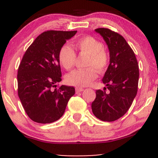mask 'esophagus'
<instances>
[{"label": "esophagus", "instance_id": "obj_1", "mask_svg": "<svg viewBox=\"0 0 158 158\" xmlns=\"http://www.w3.org/2000/svg\"><path fill=\"white\" fill-rule=\"evenodd\" d=\"M84 90V88H76V91L77 92H81Z\"/></svg>", "mask_w": 158, "mask_h": 158}]
</instances>
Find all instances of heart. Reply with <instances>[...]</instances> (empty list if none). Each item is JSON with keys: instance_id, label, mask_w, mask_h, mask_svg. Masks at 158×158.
<instances>
[{"instance_id": "obj_1", "label": "heart", "mask_w": 158, "mask_h": 158, "mask_svg": "<svg viewBox=\"0 0 158 158\" xmlns=\"http://www.w3.org/2000/svg\"><path fill=\"white\" fill-rule=\"evenodd\" d=\"M73 46L81 53L88 55L86 66L90 67L85 70H74L67 74L65 81L68 85L81 88L91 85L97 78L98 71L102 73L108 64V54L103 49V44L92 36H84L75 40ZM74 50L68 45H63L59 52V61L66 70H70L76 63ZM96 68L95 69V68Z\"/></svg>"}]
</instances>
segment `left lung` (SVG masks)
Masks as SVG:
<instances>
[{
  "instance_id": "1",
  "label": "left lung",
  "mask_w": 158,
  "mask_h": 158,
  "mask_svg": "<svg viewBox=\"0 0 158 158\" xmlns=\"http://www.w3.org/2000/svg\"><path fill=\"white\" fill-rule=\"evenodd\" d=\"M95 32L103 38L109 50V65L102 78L109 93L97 90L91 108L98 119L112 122L126 113L137 95L138 63L122 35L107 28L96 29Z\"/></svg>"
}]
</instances>
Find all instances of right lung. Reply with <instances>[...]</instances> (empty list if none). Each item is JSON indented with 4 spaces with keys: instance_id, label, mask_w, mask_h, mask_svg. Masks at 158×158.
I'll use <instances>...</instances> for the list:
<instances>
[{
    "instance_id": "right-lung-1",
    "label": "right lung",
    "mask_w": 158,
    "mask_h": 158,
    "mask_svg": "<svg viewBox=\"0 0 158 158\" xmlns=\"http://www.w3.org/2000/svg\"><path fill=\"white\" fill-rule=\"evenodd\" d=\"M77 31H50L39 35L23 55L18 70V93L28 117L39 123L60 119L69 99L75 94L72 86L61 85L59 52Z\"/></svg>"
}]
</instances>
